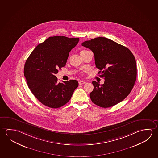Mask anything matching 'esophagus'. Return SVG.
<instances>
[{
  "instance_id": "esophagus-1",
  "label": "esophagus",
  "mask_w": 158,
  "mask_h": 158,
  "mask_svg": "<svg viewBox=\"0 0 158 158\" xmlns=\"http://www.w3.org/2000/svg\"><path fill=\"white\" fill-rule=\"evenodd\" d=\"M85 81H79V85H82V84H85Z\"/></svg>"
}]
</instances>
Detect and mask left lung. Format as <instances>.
Masks as SVG:
<instances>
[{
	"mask_svg": "<svg viewBox=\"0 0 158 158\" xmlns=\"http://www.w3.org/2000/svg\"><path fill=\"white\" fill-rule=\"evenodd\" d=\"M81 45L94 54L96 67L104 78V84L93 81L91 101L98 106L107 108L123 101L129 95L137 78L136 62L126 47L103 37L84 42Z\"/></svg>",
	"mask_w": 158,
	"mask_h": 158,
	"instance_id": "obj_1",
	"label": "left lung"
}]
</instances>
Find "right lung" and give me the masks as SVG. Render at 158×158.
Segmentation results:
<instances>
[{"label": "right lung", "instance_id": "1", "mask_svg": "<svg viewBox=\"0 0 158 158\" xmlns=\"http://www.w3.org/2000/svg\"><path fill=\"white\" fill-rule=\"evenodd\" d=\"M79 38L49 37L34 49L26 60L24 76L32 93L45 106L57 109L70 100L78 81L58 83L56 74L64 67L70 51Z\"/></svg>", "mask_w": 158, "mask_h": 158}]
</instances>
